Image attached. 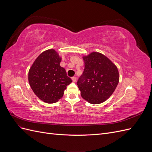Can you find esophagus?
I'll list each match as a JSON object with an SVG mask.
<instances>
[{"mask_svg": "<svg viewBox=\"0 0 152 152\" xmlns=\"http://www.w3.org/2000/svg\"><path fill=\"white\" fill-rule=\"evenodd\" d=\"M72 80H73V82H76V80H77V78H76L75 77H72Z\"/></svg>", "mask_w": 152, "mask_h": 152, "instance_id": "obj_1", "label": "esophagus"}]
</instances>
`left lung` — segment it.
<instances>
[{
	"mask_svg": "<svg viewBox=\"0 0 152 152\" xmlns=\"http://www.w3.org/2000/svg\"><path fill=\"white\" fill-rule=\"evenodd\" d=\"M85 68L77 82L82 97L91 104L104 102L111 96L118 84L117 66L97 52L83 57Z\"/></svg>",
	"mask_w": 152,
	"mask_h": 152,
	"instance_id": "8db88e82",
	"label": "left lung"
}]
</instances>
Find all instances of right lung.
Wrapping results in <instances>:
<instances>
[{"instance_id":"1","label":"right lung","mask_w":152,"mask_h":152,"mask_svg":"<svg viewBox=\"0 0 152 152\" xmlns=\"http://www.w3.org/2000/svg\"><path fill=\"white\" fill-rule=\"evenodd\" d=\"M61 58L54 49H48L37 58L28 72L31 89L43 102L54 103L62 98L66 86L72 82L65 69L60 66Z\"/></svg>"}]
</instances>
